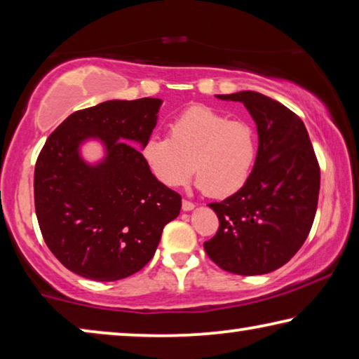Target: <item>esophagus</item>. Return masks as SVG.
<instances>
[{"instance_id":"34e87169","label":"esophagus","mask_w":359,"mask_h":359,"mask_svg":"<svg viewBox=\"0 0 359 359\" xmlns=\"http://www.w3.org/2000/svg\"><path fill=\"white\" fill-rule=\"evenodd\" d=\"M182 209H184L185 212H189V210H193V209H195V204H193L191 201H187V200H184V201H182Z\"/></svg>"}]
</instances>
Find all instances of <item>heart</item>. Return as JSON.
Instances as JSON below:
<instances>
[{
  "label": "heart",
  "mask_w": 359,
  "mask_h": 359,
  "mask_svg": "<svg viewBox=\"0 0 359 359\" xmlns=\"http://www.w3.org/2000/svg\"><path fill=\"white\" fill-rule=\"evenodd\" d=\"M147 168L159 184L175 189L195 172L212 198L240 191L251 177L257 140L249 124L209 107H191L174 119L169 135H151L142 147Z\"/></svg>",
  "instance_id": "b5f03b06"
}]
</instances>
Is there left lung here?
Here are the masks:
<instances>
[{"label":"left lung","instance_id":"left-lung-1","mask_svg":"<svg viewBox=\"0 0 359 359\" xmlns=\"http://www.w3.org/2000/svg\"><path fill=\"white\" fill-rule=\"evenodd\" d=\"M215 97L246 107L257 126L259 149L246 185L209 204L220 225L204 249L222 270L265 275L291 260L309 236L320 166L304 121L287 107L254 90Z\"/></svg>","mask_w":359,"mask_h":359}]
</instances>
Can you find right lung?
<instances>
[{
  "label": "right lung",
  "instance_id": "add662e5",
  "mask_svg": "<svg viewBox=\"0 0 359 359\" xmlns=\"http://www.w3.org/2000/svg\"><path fill=\"white\" fill-rule=\"evenodd\" d=\"M161 104L107 100L72 113L39 153L33 184L39 229L50 252L79 276L134 275L155 255L164 225L180 214V195L153 177L138 150ZM88 141L104 149L95 163L82 156Z\"/></svg>",
  "mask_w": 359,
  "mask_h": 359
}]
</instances>
